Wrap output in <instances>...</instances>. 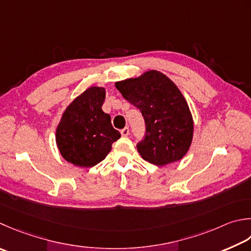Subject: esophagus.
Wrapping results in <instances>:
<instances>
[{
	"label": "esophagus",
	"mask_w": 251,
	"mask_h": 251,
	"mask_svg": "<svg viewBox=\"0 0 251 251\" xmlns=\"http://www.w3.org/2000/svg\"><path fill=\"white\" fill-rule=\"evenodd\" d=\"M121 134H122V136H124V137L128 136L129 135V128H128V127H125L124 129H122L121 130Z\"/></svg>",
	"instance_id": "34e87169"
}]
</instances>
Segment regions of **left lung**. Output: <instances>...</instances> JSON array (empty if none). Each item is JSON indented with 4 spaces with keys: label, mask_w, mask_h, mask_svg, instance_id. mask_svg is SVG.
<instances>
[{
    "label": "left lung",
    "mask_w": 251,
    "mask_h": 251,
    "mask_svg": "<svg viewBox=\"0 0 251 251\" xmlns=\"http://www.w3.org/2000/svg\"><path fill=\"white\" fill-rule=\"evenodd\" d=\"M115 87L144 116L146 138L137 145L141 158L158 166L183 159L193 142L194 120L178 87L154 70L116 81Z\"/></svg>",
    "instance_id": "8db88e82"
}]
</instances>
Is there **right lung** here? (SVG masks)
I'll list each match as a JSON object with an SVG mask.
<instances>
[{"mask_svg":"<svg viewBox=\"0 0 251 251\" xmlns=\"http://www.w3.org/2000/svg\"><path fill=\"white\" fill-rule=\"evenodd\" d=\"M105 88L91 86L63 112L55 141L64 160L79 168H91L105 159L121 134L111 116L102 111Z\"/></svg>","mask_w":251,"mask_h":251,"instance_id":"right-lung-1","label":"right lung"}]
</instances>
